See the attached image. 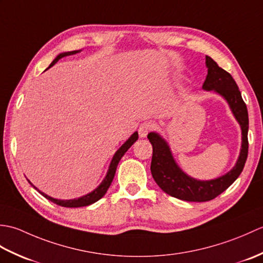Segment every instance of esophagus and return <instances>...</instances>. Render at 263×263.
I'll list each match as a JSON object with an SVG mask.
<instances>
[{"mask_svg": "<svg viewBox=\"0 0 263 263\" xmlns=\"http://www.w3.org/2000/svg\"><path fill=\"white\" fill-rule=\"evenodd\" d=\"M153 123L143 122L142 124L139 126V136H140V138H146L148 133L153 130Z\"/></svg>", "mask_w": 263, "mask_h": 263, "instance_id": "esophagus-1", "label": "esophagus"}]
</instances>
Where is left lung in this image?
Wrapping results in <instances>:
<instances>
[{
	"instance_id": "left-lung-1",
	"label": "left lung",
	"mask_w": 263,
	"mask_h": 263,
	"mask_svg": "<svg viewBox=\"0 0 263 263\" xmlns=\"http://www.w3.org/2000/svg\"><path fill=\"white\" fill-rule=\"evenodd\" d=\"M208 74L203 82V90H214L226 99L234 116L241 125L242 147L235 166L227 174L215 180L199 181L185 174L173 158L168 143L158 133L150 132L149 141L153 144V159L150 171L156 183L167 194L184 201L204 202L218 197L230 187L241 174L248 158L249 114L235 80L221 69L210 57H205Z\"/></svg>"
}]
</instances>
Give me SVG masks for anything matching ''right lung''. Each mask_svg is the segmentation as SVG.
I'll return each instance as SVG.
<instances>
[{
  "instance_id": "obj_1",
  "label": "right lung",
  "mask_w": 263,
  "mask_h": 263,
  "mask_svg": "<svg viewBox=\"0 0 263 263\" xmlns=\"http://www.w3.org/2000/svg\"><path fill=\"white\" fill-rule=\"evenodd\" d=\"M79 52H80V51H72V52H65V53L59 54L58 57H57V59H55V60L53 61V62L51 63V65L48 66V68H51V66H53L55 63L58 62V61H59L60 59H62V58H64V57H68V55L77 54V53H79ZM137 140H138V132H135L130 138L127 139V140H126L124 143L122 144V147H121L119 150H117V152L115 153V155L113 156V159H111L110 165H109V167H108L107 174H106V176H105V178L103 180V182L99 184V186H98L97 189H95L92 192L88 193V194H86V195H83V197H81V198L73 199V200H59V199H54V198H52V197H49V195L45 194L44 192L39 191V190H38L36 186L32 185L31 182H30L29 180H28V182H29V183L31 184V185H32L33 187H35V189L37 190V191L43 195V197H45V198L48 199L49 201H52V202L57 203V204H59V205L66 206V208H78V206H85V205H89V204H91V203H95V202H96V201H98L99 199H102V198L104 197V195H105V193L107 192L108 187L110 186V183H111V181H113V178H114V176H115L116 167H117V165H119L121 158L123 157V156H124V154L127 152L128 149H130V147H131L132 144L135 143Z\"/></svg>"
}]
</instances>
